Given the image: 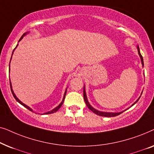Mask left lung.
<instances>
[{
	"mask_svg": "<svg viewBox=\"0 0 154 154\" xmlns=\"http://www.w3.org/2000/svg\"><path fill=\"white\" fill-rule=\"evenodd\" d=\"M137 49L138 54H139V55H140V59H141V62H142V66L144 67V61H143V57H142V54H141V53H140V48H139V46H137ZM142 92H143V91H142ZM142 93H141V95H142ZM140 97H141V96H140ZM140 97L137 99V100L136 102H134L133 103V104H132V106H133L134 104H135L136 103L138 102V100H140ZM83 98H84V100H85V104L87 105V106L88 107V109H89L90 110H91V111H92V112L95 113V114L98 115V116H106V117L116 116H118V115H120V114H121V113H123V111H125L127 110V109H125V110H124V111H121V112H104V111H100L97 110V109H94L93 106H92L91 105H90V104L89 103V102H88V97H87V95H86V92H85V85L83 86ZM131 106H130L129 108H130V107H131ZM129 108H128V109H129Z\"/></svg>",
	"mask_w": 154,
	"mask_h": 154,
	"instance_id": "obj_1",
	"label": "left lung"
}]
</instances>
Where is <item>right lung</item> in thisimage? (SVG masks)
<instances>
[{"instance_id":"obj_1","label":"right lung","mask_w":154,"mask_h":154,"mask_svg":"<svg viewBox=\"0 0 154 154\" xmlns=\"http://www.w3.org/2000/svg\"><path fill=\"white\" fill-rule=\"evenodd\" d=\"M30 33V32H29V31H27V32H26V33H24V34H23V35H22V37H21V38L20 39V41H19V42H20V41H21V40H22V39L23 38H24V37L25 36V35H27V34H28V33ZM17 46H18V44H17V46H16V48H14V50H13V52H12V54H13V53H14V50H15V49H16V48H17ZM11 59H12V57H11ZM11 59H10V61H11ZM9 67H10V64H9ZM9 69H10V70H9V73H10V69L9 68ZM10 88H11V91H12V94H13V96H14V99H15V100H17V102H18L19 103H20V104H22V106H24V107H26V109H28L29 111H33V109H31V108H30V107H29V106H27V105H26V104H24V103H23L22 102H21V101H20V100H19V99H18L17 97L16 94H14V91H13V90H12V83H11V82H10ZM66 90H67V88H66V90H65V92H64V97H63L62 101V102H61V103H60V104H59L57 106H56V107H55V108H54V109H52V110H51V111H48V112H46V113H43V114H50V113H54V112H56V111H58V110H59V109H60V107H61V106H62V105L63 104V103H64V99H65V96H66Z\"/></svg>"}]
</instances>
